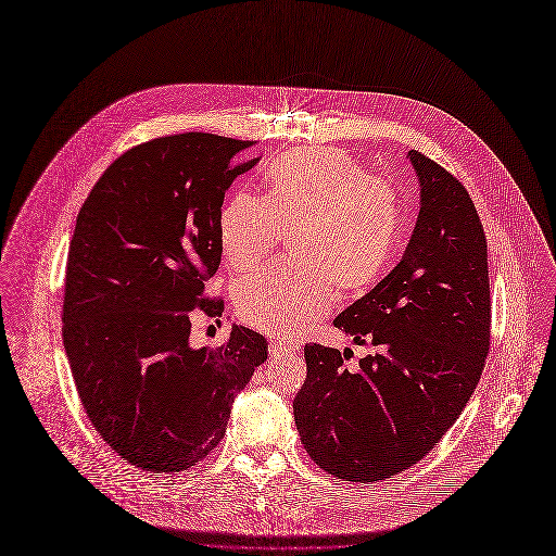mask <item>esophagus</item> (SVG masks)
<instances>
[{"instance_id":"esophagus-1","label":"esophagus","mask_w":556,"mask_h":556,"mask_svg":"<svg viewBox=\"0 0 556 556\" xmlns=\"http://www.w3.org/2000/svg\"><path fill=\"white\" fill-rule=\"evenodd\" d=\"M295 350H298V345H295V343H291V341H282V339H276V341H271V343H269V354H271V356L291 354V352H295Z\"/></svg>"}]
</instances>
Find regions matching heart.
Returning a JSON list of instances; mask_svg holds the SVG:
<instances>
[{
    "label": "heart",
    "mask_w": 556,
    "mask_h": 556,
    "mask_svg": "<svg viewBox=\"0 0 556 556\" xmlns=\"http://www.w3.org/2000/svg\"><path fill=\"white\" fill-rule=\"evenodd\" d=\"M400 230L395 189L365 174L343 150L302 148L267 169V195H232L219 213V239L237 271L263 263L289 235L291 263L237 285L235 306L267 334H295L321 319L334 285L358 291L384 269Z\"/></svg>",
    "instance_id": "obj_1"
}]
</instances>
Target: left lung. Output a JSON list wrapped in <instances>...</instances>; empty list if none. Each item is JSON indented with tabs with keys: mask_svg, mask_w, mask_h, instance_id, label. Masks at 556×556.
I'll return each instance as SVG.
<instances>
[{
	"mask_svg": "<svg viewBox=\"0 0 556 556\" xmlns=\"http://www.w3.org/2000/svg\"><path fill=\"white\" fill-rule=\"evenodd\" d=\"M419 215L402 261L334 328L378 348L343 369L334 348H304L293 415L311 458L352 482L421 460L458 419L489 352L486 239L465 187L410 150Z\"/></svg>",
	"mask_w": 556,
	"mask_h": 556,
	"instance_id": "8db88e82",
	"label": "left lung"
}]
</instances>
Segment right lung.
I'll use <instances>...</instances> for the list:
<instances>
[{
  "label": "right lung",
  "mask_w": 556,
  "mask_h": 556,
  "mask_svg": "<svg viewBox=\"0 0 556 556\" xmlns=\"http://www.w3.org/2000/svg\"><path fill=\"white\" fill-rule=\"evenodd\" d=\"M250 146L206 132L137 146L104 172L76 219L65 352L91 424L146 471L202 460L267 361V339L237 324L215 350L189 343L195 313H224L204 282L222 263L224 195L258 163Z\"/></svg>",
  "instance_id": "right-lung-1"
}]
</instances>
